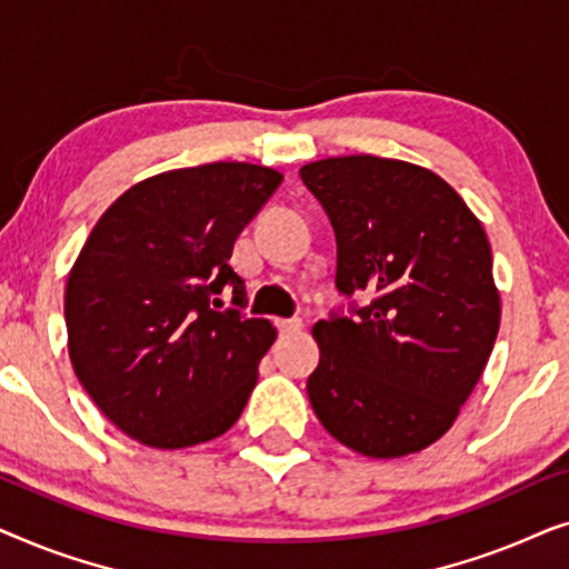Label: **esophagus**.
<instances>
[{
  "label": "esophagus",
  "instance_id": "esophagus-1",
  "mask_svg": "<svg viewBox=\"0 0 569 569\" xmlns=\"http://www.w3.org/2000/svg\"><path fill=\"white\" fill-rule=\"evenodd\" d=\"M277 329L282 337H292V333L302 331V318H279Z\"/></svg>",
  "mask_w": 569,
  "mask_h": 569
}]
</instances>
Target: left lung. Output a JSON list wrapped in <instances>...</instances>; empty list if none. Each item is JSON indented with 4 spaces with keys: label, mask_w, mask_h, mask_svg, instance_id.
Returning <instances> with one entry per match:
<instances>
[{
    "label": "left lung",
    "mask_w": 569,
    "mask_h": 569,
    "mask_svg": "<svg viewBox=\"0 0 569 569\" xmlns=\"http://www.w3.org/2000/svg\"><path fill=\"white\" fill-rule=\"evenodd\" d=\"M300 178L337 236V290L370 295L313 326L308 399L357 453H417L450 430L492 355L500 295L487 232L411 162L349 154L308 162Z\"/></svg>",
    "instance_id": "1"
}]
</instances>
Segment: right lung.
<instances>
[{
  "instance_id": "add662e5",
  "label": "right lung",
  "mask_w": 569,
  "mask_h": 569,
  "mask_svg": "<svg viewBox=\"0 0 569 569\" xmlns=\"http://www.w3.org/2000/svg\"><path fill=\"white\" fill-rule=\"evenodd\" d=\"M282 173L251 162L168 170L121 193L64 292L74 372L144 446L189 448L238 422L277 329L248 318L232 246ZM224 291L236 309L217 311Z\"/></svg>"
}]
</instances>
